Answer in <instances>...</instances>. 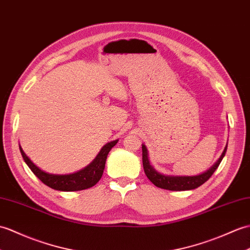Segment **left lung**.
Listing matches in <instances>:
<instances>
[{"mask_svg": "<svg viewBox=\"0 0 250 250\" xmlns=\"http://www.w3.org/2000/svg\"><path fill=\"white\" fill-rule=\"evenodd\" d=\"M142 148H143V166L147 178L155 185V187L168 189V190H189V189L199 188L200 185L207 182L208 180L212 177L214 171L217 169L220 162H222L223 158L225 156L226 151H227V146H226L224 152L222 153V155H220L219 160L205 173H201V175L193 176V177H182V176L173 177V176L162 175V173L156 171L149 163L148 151H147L146 146L143 145Z\"/></svg>", "mask_w": 250, "mask_h": 250, "instance_id": "8db88e82", "label": "left lung"}]
</instances>
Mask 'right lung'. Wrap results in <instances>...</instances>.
<instances>
[{
    "label": "right lung",
    "mask_w": 250,
    "mask_h": 250,
    "mask_svg": "<svg viewBox=\"0 0 250 250\" xmlns=\"http://www.w3.org/2000/svg\"><path fill=\"white\" fill-rule=\"evenodd\" d=\"M117 142L118 141H114L106 144L96 156V159L88 166L78 172L70 173V175H52V173L42 171L27 158L22 148H19L23 160H24L27 166L30 167V169L34 172V175L43 184L56 190L74 191L89 188L98 183L103 175L107 154L115 145L117 144Z\"/></svg>",
    "instance_id": "1"
}]
</instances>
